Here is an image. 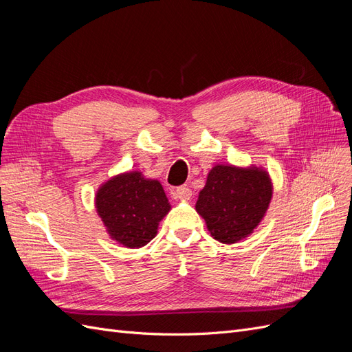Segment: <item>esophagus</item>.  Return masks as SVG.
I'll return each instance as SVG.
<instances>
[{"instance_id":"34e87169","label":"esophagus","mask_w":352,"mask_h":352,"mask_svg":"<svg viewBox=\"0 0 352 352\" xmlns=\"http://www.w3.org/2000/svg\"><path fill=\"white\" fill-rule=\"evenodd\" d=\"M173 198L189 201L190 198H192V190H190L188 186H179L177 189L173 190Z\"/></svg>"}]
</instances>
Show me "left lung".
Here are the masks:
<instances>
[{
  "label": "left lung",
  "mask_w": 352,
  "mask_h": 352,
  "mask_svg": "<svg viewBox=\"0 0 352 352\" xmlns=\"http://www.w3.org/2000/svg\"><path fill=\"white\" fill-rule=\"evenodd\" d=\"M273 182L260 166L216 164L195 204L210 235L221 243H236L258 228L269 210Z\"/></svg>",
  "instance_id": "8db88e82"
}]
</instances>
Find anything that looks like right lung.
I'll return each mask as SVG.
<instances>
[{
    "mask_svg": "<svg viewBox=\"0 0 352 352\" xmlns=\"http://www.w3.org/2000/svg\"><path fill=\"white\" fill-rule=\"evenodd\" d=\"M95 210L113 241L124 248H141L157 235L160 221L172 206L157 179L133 170L100 185Z\"/></svg>",
    "mask_w": 352,
    "mask_h": 352,
    "instance_id": "add662e5",
    "label": "right lung"
}]
</instances>
